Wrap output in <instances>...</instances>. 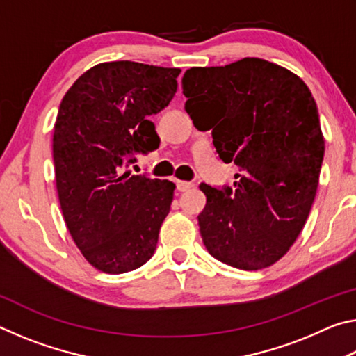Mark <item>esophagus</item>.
<instances>
[{"mask_svg": "<svg viewBox=\"0 0 356 356\" xmlns=\"http://www.w3.org/2000/svg\"><path fill=\"white\" fill-rule=\"evenodd\" d=\"M176 185H177L179 191H186V190H190V188H193V186H195V184L186 182V180H176Z\"/></svg>", "mask_w": 356, "mask_h": 356, "instance_id": "esophagus-1", "label": "esophagus"}]
</instances>
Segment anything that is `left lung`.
Wrapping results in <instances>:
<instances>
[{
	"mask_svg": "<svg viewBox=\"0 0 356 356\" xmlns=\"http://www.w3.org/2000/svg\"><path fill=\"white\" fill-rule=\"evenodd\" d=\"M185 111L212 130L236 188L201 184L202 242L215 259L240 270L270 267L300 236L314 202L325 141L317 105L300 76L278 64L243 58L184 74Z\"/></svg>",
	"mask_w": 356,
	"mask_h": 356,
	"instance_id": "8db88e82",
	"label": "left lung"
}]
</instances>
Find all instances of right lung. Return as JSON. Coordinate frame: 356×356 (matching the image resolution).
I'll return each instance as SVG.
<instances>
[{"instance_id": "1", "label": "right lung", "mask_w": 356, "mask_h": 356, "mask_svg": "<svg viewBox=\"0 0 356 356\" xmlns=\"http://www.w3.org/2000/svg\"><path fill=\"white\" fill-rule=\"evenodd\" d=\"M179 74L134 61L102 63L59 105L53 134L59 204L75 245L100 272H131L154 256L176 185L124 168L136 152L160 144L150 116L170 105Z\"/></svg>"}]
</instances>
